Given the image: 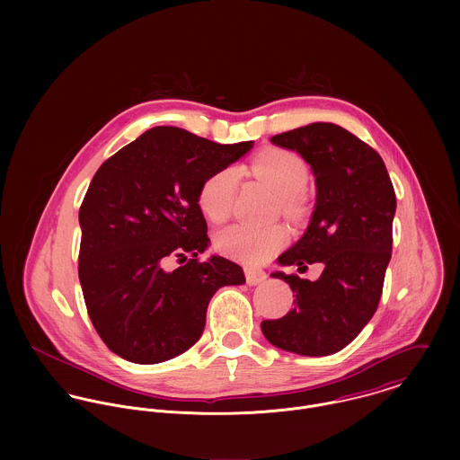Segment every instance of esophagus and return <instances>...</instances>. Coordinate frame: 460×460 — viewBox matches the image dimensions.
<instances>
[{
	"instance_id": "34e87169",
	"label": "esophagus",
	"mask_w": 460,
	"mask_h": 460,
	"mask_svg": "<svg viewBox=\"0 0 460 460\" xmlns=\"http://www.w3.org/2000/svg\"><path fill=\"white\" fill-rule=\"evenodd\" d=\"M244 274H246V281L248 285H261L265 281L267 274L261 270V269H255V267H246L244 269Z\"/></svg>"
}]
</instances>
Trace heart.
<instances>
[{
  "label": "heart",
  "mask_w": 460,
  "mask_h": 460,
  "mask_svg": "<svg viewBox=\"0 0 460 460\" xmlns=\"http://www.w3.org/2000/svg\"><path fill=\"white\" fill-rule=\"evenodd\" d=\"M253 175L270 190L287 212L297 210V195L308 184V170L299 155L288 150L272 148L257 155L252 163ZM239 186V170L226 166L214 172L199 190L198 203L201 212L214 223H223L230 217L234 199ZM287 241V232L281 226L252 228L246 225H232L221 230L216 237L217 250L241 262L261 263L270 259Z\"/></svg>",
  "instance_id": "obj_1"
}]
</instances>
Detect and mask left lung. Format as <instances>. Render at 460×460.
Wrapping results in <instances>:
<instances>
[{
	"label": "left lung",
	"instance_id": "8db88e82",
	"mask_svg": "<svg viewBox=\"0 0 460 460\" xmlns=\"http://www.w3.org/2000/svg\"><path fill=\"white\" fill-rule=\"evenodd\" d=\"M270 141L301 154L317 186L305 235L278 262H321L324 270L317 281L272 272L290 285L294 310L261 328L283 350L328 356L349 345L379 306L394 244V184L383 157L336 124L315 122Z\"/></svg>",
	"mask_w": 460,
	"mask_h": 460
}]
</instances>
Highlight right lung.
Returning a JSON list of instances; mask_svg holds the SVG:
<instances>
[{
	"label": "right lung",
	"instance_id": "right-lung-1",
	"mask_svg": "<svg viewBox=\"0 0 460 460\" xmlns=\"http://www.w3.org/2000/svg\"><path fill=\"white\" fill-rule=\"evenodd\" d=\"M252 146L163 126L97 170L79 208L77 270L90 321L111 352L137 365L186 352L216 290L246 281L232 261L198 259L210 243L198 197L214 172ZM172 258L181 263L173 271Z\"/></svg>",
	"mask_w": 460,
	"mask_h": 460
}]
</instances>
